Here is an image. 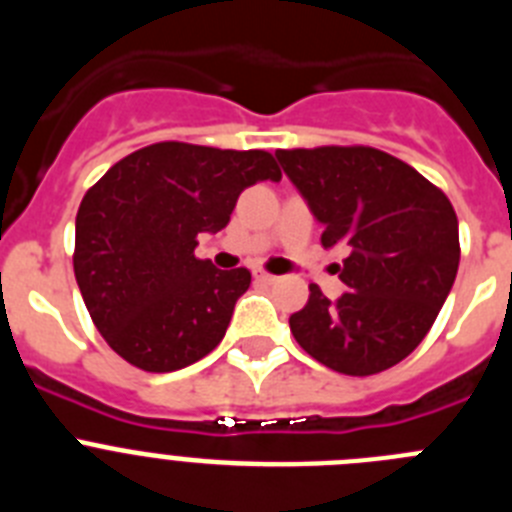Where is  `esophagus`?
<instances>
[{"label":"esophagus","mask_w":512,"mask_h":512,"mask_svg":"<svg viewBox=\"0 0 512 512\" xmlns=\"http://www.w3.org/2000/svg\"><path fill=\"white\" fill-rule=\"evenodd\" d=\"M253 279H256L259 284H277L279 282V277H274V274H269V271H261V269L253 271Z\"/></svg>","instance_id":"esophagus-1"}]
</instances>
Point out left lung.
<instances>
[{"instance_id":"left-lung-1","label":"left lung","mask_w":512,"mask_h":512,"mask_svg":"<svg viewBox=\"0 0 512 512\" xmlns=\"http://www.w3.org/2000/svg\"><path fill=\"white\" fill-rule=\"evenodd\" d=\"M284 174L325 225L320 243L343 248L336 302L310 284L289 318L315 361L369 377L410 356L431 330L459 269V220L423 174L369 146L277 151Z\"/></svg>"}]
</instances>
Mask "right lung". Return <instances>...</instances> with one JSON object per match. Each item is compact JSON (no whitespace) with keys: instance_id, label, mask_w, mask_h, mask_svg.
I'll list each match as a JSON object with an SVG mask.
<instances>
[{"instance_id":"add662e5","label":"right lung","mask_w":512,"mask_h":512,"mask_svg":"<svg viewBox=\"0 0 512 512\" xmlns=\"http://www.w3.org/2000/svg\"><path fill=\"white\" fill-rule=\"evenodd\" d=\"M264 179H282L266 151L164 140L117 161L84 194L74 274L115 354L164 374L223 341L251 271L197 259V235L223 230L238 194Z\"/></svg>"}]
</instances>
